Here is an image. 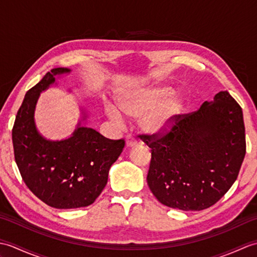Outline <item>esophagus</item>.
<instances>
[{
  "mask_svg": "<svg viewBox=\"0 0 257 257\" xmlns=\"http://www.w3.org/2000/svg\"><path fill=\"white\" fill-rule=\"evenodd\" d=\"M125 146H127L128 148H132V147L137 146V141H136V139L133 138L132 136H128V137L125 138Z\"/></svg>",
  "mask_w": 257,
  "mask_h": 257,
  "instance_id": "esophagus-1",
  "label": "esophagus"
}]
</instances>
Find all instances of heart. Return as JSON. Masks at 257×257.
Wrapping results in <instances>:
<instances>
[{
  "label": "heart",
  "instance_id": "b5f03b06",
  "mask_svg": "<svg viewBox=\"0 0 257 257\" xmlns=\"http://www.w3.org/2000/svg\"><path fill=\"white\" fill-rule=\"evenodd\" d=\"M171 88L155 86L129 91L119 97L120 111L129 118H139L140 128L147 133L159 134L167 132L182 111L183 100L171 95ZM106 112L111 119L120 121L121 116L112 106H106Z\"/></svg>",
  "mask_w": 257,
  "mask_h": 257
}]
</instances>
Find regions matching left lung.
<instances>
[{
	"instance_id": "left-lung-1",
	"label": "left lung",
	"mask_w": 257,
	"mask_h": 257,
	"mask_svg": "<svg viewBox=\"0 0 257 257\" xmlns=\"http://www.w3.org/2000/svg\"><path fill=\"white\" fill-rule=\"evenodd\" d=\"M140 139L151 149V192L160 203L183 211L215 204L235 182L246 152L242 108L227 91L179 114L167 132Z\"/></svg>"
}]
</instances>
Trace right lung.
I'll return each instance as SVG.
<instances>
[{"label":"right lung","instance_id":"1","mask_svg":"<svg viewBox=\"0 0 257 257\" xmlns=\"http://www.w3.org/2000/svg\"><path fill=\"white\" fill-rule=\"evenodd\" d=\"M55 68L26 92L12 130L14 157L22 179L33 193L55 209H76L94 203L108 181V172L124 147L96 130L79 127L73 137L48 141L38 135L34 108L42 90L68 73Z\"/></svg>","mask_w":257,"mask_h":257}]
</instances>
